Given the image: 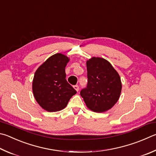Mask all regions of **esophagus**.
Instances as JSON below:
<instances>
[{
  "instance_id": "34e87169",
  "label": "esophagus",
  "mask_w": 156,
  "mask_h": 156,
  "mask_svg": "<svg viewBox=\"0 0 156 156\" xmlns=\"http://www.w3.org/2000/svg\"><path fill=\"white\" fill-rule=\"evenodd\" d=\"M73 89H74L76 90V91H78L79 87L78 85H75V86H73Z\"/></svg>"
}]
</instances>
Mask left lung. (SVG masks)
I'll list each match as a JSON object with an SVG mask.
<instances>
[{"mask_svg": "<svg viewBox=\"0 0 156 156\" xmlns=\"http://www.w3.org/2000/svg\"><path fill=\"white\" fill-rule=\"evenodd\" d=\"M88 84L80 91L86 106L95 112L108 111L119 99L120 76L106 59L93 56L87 61Z\"/></svg>", "mask_w": 156, "mask_h": 156, "instance_id": "left-lung-1", "label": "left lung"}]
</instances>
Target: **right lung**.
Masks as SVG:
<instances>
[{"label":"right lung","mask_w":156,"mask_h":156,"mask_svg":"<svg viewBox=\"0 0 156 156\" xmlns=\"http://www.w3.org/2000/svg\"><path fill=\"white\" fill-rule=\"evenodd\" d=\"M69 58L61 53L50 56L36 70L33 80L34 98L44 110L56 112L65 108L76 90L66 80Z\"/></svg>","instance_id":"right-lung-1"}]
</instances>
